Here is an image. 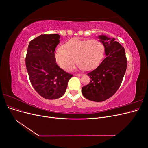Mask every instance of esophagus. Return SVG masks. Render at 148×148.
<instances>
[{"mask_svg": "<svg viewBox=\"0 0 148 148\" xmlns=\"http://www.w3.org/2000/svg\"><path fill=\"white\" fill-rule=\"evenodd\" d=\"M83 75L82 74H79V73H76L75 74V76H77V77H81V76H82Z\"/></svg>", "mask_w": 148, "mask_h": 148, "instance_id": "esophagus-1", "label": "esophagus"}]
</instances>
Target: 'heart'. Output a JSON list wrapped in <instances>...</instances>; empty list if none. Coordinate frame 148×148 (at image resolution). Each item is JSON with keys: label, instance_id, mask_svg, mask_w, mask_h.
I'll return each mask as SVG.
<instances>
[{"label": "heart", "instance_id": "b5f03b06", "mask_svg": "<svg viewBox=\"0 0 148 148\" xmlns=\"http://www.w3.org/2000/svg\"><path fill=\"white\" fill-rule=\"evenodd\" d=\"M64 48L57 49L55 57L59 65L68 71L73 69L77 60L80 69H93L99 64L104 52V44L97 39L74 38L65 42Z\"/></svg>", "mask_w": 148, "mask_h": 148}]
</instances>
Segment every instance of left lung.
I'll return each instance as SVG.
<instances>
[{"mask_svg": "<svg viewBox=\"0 0 148 148\" xmlns=\"http://www.w3.org/2000/svg\"><path fill=\"white\" fill-rule=\"evenodd\" d=\"M99 38L104 44L106 56L96 69L87 74L90 82L82 90L85 98L95 102L106 101L117 92L127 67V57L122 45L114 38L104 35Z\"/></svg>", "mask_w": 148, "mask_h": 148, "instance_id": "obj_1", "label": "left lung"}]
</instances>
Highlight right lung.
<instances>
[{
	"instance_id": "add662e5",
	"label": "right lung",
	"mask_w": 148,
	"mask_h": 148,
	"mask_svg": "<svg viewBox=\"0 0 148 148\" xmlns=\"http://www.w3.org/2000/svg\"><path fill=\"white\" fill-rule=\"evenodd\" d=\"M60 35L44 34L29 42L26 56V67L33 87L47 99H55L64 95L73 75L66 72L56 63L55 49Z\"/></svg>"
}]
</instances>
